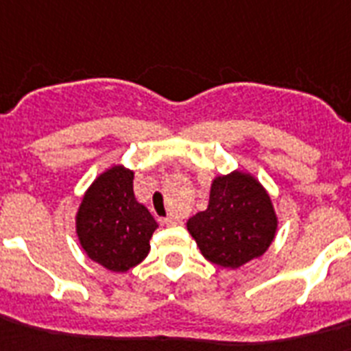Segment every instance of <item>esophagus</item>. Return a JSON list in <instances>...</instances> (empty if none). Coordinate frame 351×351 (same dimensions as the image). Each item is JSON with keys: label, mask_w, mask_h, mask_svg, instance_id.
<instances>
[{"label": "esophagus", "mask_w": 351, "mask_h": 351, "mask_svg": "<svg viewBox=\"0 0 351 351\" xmlns=\"http://www.w3.org/2000/svg\"><path fill=\"white\" fill-rule=\"evenodd\" d=\"M163 224L178 226V224H181V221H179V219H176V217H167V219H163Z\"/></svg>", "instance_id": "34e87169"}]
</instances>
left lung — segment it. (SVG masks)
Listing matches in <instances>:
<instances>
[{"instance_id":"obj_1","label":"left lung","mask_w":351,"mask_h":351,"mask_svg":"<svg viewBox=\"0 0 351 351\" xmlns=\"http://www.w3.org/2000/svg\"><path fill=\"white\" fill-rule=\"evenodd\" d=\"M186 230L204 258L239 269L273 244L278 215L262 182L253 173L233 170L213 178L208 208L188 219Z\"/></svg>"}]
</instances>
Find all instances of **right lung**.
<instances>
[{
  "mask_svg": "<svg viewBox=\"0 0 351 351\" xmlns=\"http://www.w3.org/2000/svg\"><path fill=\"white\" fill-rule=\"evenodd\" d=\"M134 172L114 163L95 178L75 213V231L88 258L127 273L147 258L159 226L134 195Z\"/></svg>",
  "mask_w": 351,
  "mask_h": 351,
  "instance_id": "right-lung-1",
  "label": "right lung"
}]
</instances>
